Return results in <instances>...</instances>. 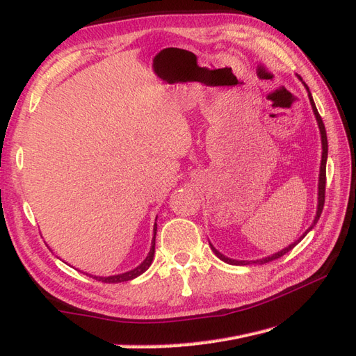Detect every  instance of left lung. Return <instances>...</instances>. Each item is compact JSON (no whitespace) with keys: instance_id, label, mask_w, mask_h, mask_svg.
Segmentation results:
<instances>
[{"instance_id":"left-lung-1","label":"left lung","mask_w":356,"mask_h":356,"mask_svg":"<svg viewBox=\"0 0 356 356\" xmlns=\"http://www.w3.org/2000/svg\"><path fill=\"white\" fill-rule=\"evenodd\" d=\"M300 79V77H298ZM301 80V79H300ZM303 84H305V88H306V90H307V96H309V101H310V105H312V110H314V114H315V118H316V123H318V127H319V134H321V144H322V157H321V168H319V179H318V208H316V215H315V218H314V222L310 224V227L300 236V238L294 242V243H291V245H288L286 248H284V250H281V251H277V252H275V254H272V255H268V257H264V258H260V260H252V261H248V260H234V258H229V257H225L224 254H221L217 248H215L211 242H209V245H211V250L213 251V254L217 255L220 260H222L224 263H227V264H233V266H248V264H264V263H268V261H273V260H276V258H281L282 255H285L286 252H289L291 250H293V248L305 238V236L315 227L316 225V222H318V220H319V217H321V213H322V209H324V202H325V169H327V157H328V141H327V132H325V126H324V122H322V118H321V115H319V113H318V110H316V105H315V102H314V98H312V93H310V90H309V88H307V84L303 81Z\"/></svg>"}]
</instances>
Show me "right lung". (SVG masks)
Listing matches in <instances>:
<instances>
[{
    "label": "right lung",
    "mask_w": 356,
    "mask_h": 356,
    "mask_svg": "<svg viewBox=\"0 0 356 356\" xmlns=\"http://www.w3.org/2000/svg\"><path fill=\"white\" fill-rule=\"evenodd\" d=\"M157 220V218H156ZM156 232H157V224L154 222V227H153V241H152V248H149V252L148 255L145 257V260L136 266L135 268H132V270L129 272H124V273H118V275H113V276H93V275H89L92 277H95L96 281H101V282H105V284H118V282H126V281H132V279L138 277L139 275H143L147 268L152 266L153 263V257H154V246H156ZM88 275V273H86Z\"/></svg>",
    "instance_id": "right-lung-1"
}]
</instances>
